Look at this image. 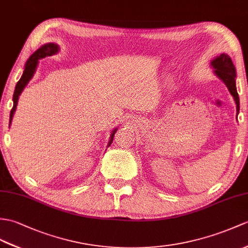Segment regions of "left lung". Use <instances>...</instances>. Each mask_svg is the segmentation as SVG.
<instances>
[{"label": "left lung", "mask_w": 248, "mask_h": 248, "mask_svg": "<svg viewBox=\"0 0 248 248\" xmlns=\"http://www.w3.org/2000/svg\"><path fill=\"white\" fill-rule=\"evenodd\" d=\"M210 66L214 70V74L216 76L222 80L227 86L229 93L233 97V100L237 105V112L240 111V99L237 92V86H235V78H237V73H235V67L232 63L230 57L223 53L217 56L215 59L210 62Z\"/></svg>", "instance_id": "obj_1"}]
</instances>
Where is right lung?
Wrapping results in <instances>:
<instances>
[{
  "mask_svg": "<svg viewBox=\"0 0 248 248\" xmlns=\"http://www.w3.org/2000/svg\"><path fill=\"white\" fill-rule=\"evenodd\" d=\"M60 50V47L58 44H56L54 42H50V43H46L44 45H42L41 47L38 48L36 51H34L33 54H31V56L28 58V60L25 63V66H24V71H23L22 76L20 78V80L18 81L16 85V89H15V93H14V97H13V100H14V107L11 108L10 111V117H9V125L11 124V122H13V118H14V114L16 110V106H18V100H19V97L22 94L23 90L25 89V86L28 84V82L31 81V78L33 77L34 73L37 71V66H38V63L40 59H43L45 57H48V56H53L58 54V51ZM118 130V128L116 126L110 135V140H108V147L111 146V143L113 141V137L116 133Z\"/></svg>",
  "mask_w": 248,
  "mask_h": 248,
  "instance_id": "obj_1",
  "label": "right lung"
}]
</instances>
